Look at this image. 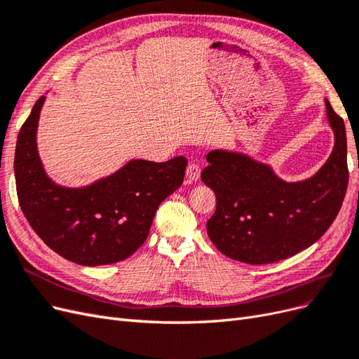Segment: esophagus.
<instances>
[{
	"instance_id": "1",
	"label": "esophagus",
	"mask_w": 359,
	"mask_h": 359,
	"mask_svg": "<svg viewBox=\"0 0 359 359\" xmlns=\"http://www.w3.org/2000/svg\"><path fill=\"white\" fill-rule=\"evenodd\" d=\"M201 175V168L196 163H191L187 168V183H192L195 180L200 179Z\"/></svg>"
}]
</instances>
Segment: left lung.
<instances>
[{"mask_svg": "<svg viewBox=\"0 0 359 359\" xmlns=\"http://www.w3.org/2000/svg\"><path fill=\"white\" fill-rule=\"evenodd\" d=\"M334 149L313 177L289 183L248 155L212 150L201 180L216 194L207 221L213 245L252 265L286 259L318 241L337 217L348 189V143L343 119L325 100Z\"/></svg>", "mask_w": 359, "mask_h": 359, "instance_id": "left-lung-1", "label": "left lung"}]
</instances>
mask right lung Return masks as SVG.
Here are the masks:
<instances>
[{"label":"right lung","mask_w":359,"mask_h":359,"mask_svg":"<svg viewBox=\"0 0 359 359\" xmlns=\"http://www.w3.org/2000/svg\"><path fill=\"white\" fill-rule=\"evenodd\" d=\"M44 98L34 104L18 135L20 209L36 234L62 258L88 267L123 261L146 241L159 204L180 188L188 161L133 159L89 187H57L44 172L36 143Z\"/></svg>","instance_id":"obj_1"}]
</instances>
